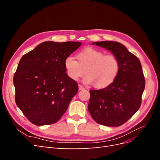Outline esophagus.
I'll return each instance as SVG.
<instances>
[{"instance_id": "obj_1", "label": "esophagus", "mask_w": 160, "mask_h": 160, "mask_svg": "<svg viewBox=\"0 0 160 160\" xmlns=\"http://www.w3.org/2000/svg\"><path fill=\"white\" fill-rule=\"evenodd\" d=\"M85 89V88H84L82 86V85H79V90H83V89Z\"/></svg>"}]
</instances>
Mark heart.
Here are the masks:
<instances>
[{"label": "heart", "mask_w": 160, "mask_h": 160, "mask_svg": "<svg viewBox=\"0 0 160 160\" xmlns=\"http://www.w3.org/2000/svg\"><path fill=\"white\" fill-rule=\"evenodd\" d=\"M77 61L74 57L68 56L64 61L67 74L72 80H78L85 72V83L93 84L97 88H107L117 78L120 71L118 57L112 54L88 47L77 54Z\"/></svg>", "instance_id": "b5f03b06"}]
</instances>
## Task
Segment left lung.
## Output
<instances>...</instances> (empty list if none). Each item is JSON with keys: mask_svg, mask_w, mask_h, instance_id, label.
Listing matches in <instances>:
<instances>
[{"mask_svg": "<svg viewBox=\"0 0 160 160\" xmlns=\"http://www.w3.org/2000/svg\"><path fill=\"white\" fill-rule=\"evenodd\" d=\"M118 57L119 75L112 84L103 89L90 90L88 110L95 122L109 127H118L137 112L142 103L146 81L141 62L118 42H95Z\"/></svg>", "mask_w": 160, "mask_h": 160, "instance_id": "obj_1", "label": "left lung"}]
</instances>
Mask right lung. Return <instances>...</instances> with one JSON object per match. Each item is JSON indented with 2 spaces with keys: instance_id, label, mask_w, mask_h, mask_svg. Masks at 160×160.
<instances>
[{
  "instance_id": "obj_1",
  "label": "right lung",
  "mask_w": 160,
  "mask_h": 160,
  "mask_svg": "<svg viewBox=\"0 0 160 160\" xmlns=\"http://www.w3.org/2000/svg\"><path fill=\"white\" fill-rule=\"evenodd\" d=\"M80 42L46 41L24 55L13 77L15 102L34 125L55 123L78 91V85L66 73L67 57Z\"/></svg>"
}]
</instances>
